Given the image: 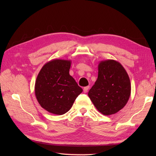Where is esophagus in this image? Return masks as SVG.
<instances>
[{
	"label": "esophagus",
	"mask_w": 156,
	"mask_h": 156,
	"mask_svg": "<svg viewBox=\"0 0 156 156\" xmlns=\"http://www.w3.org/2000/svg\"><path fill=\"white\" fill-rule=\"evenodd\" d=\"M89 89V86H87V87H84L83 91H84V93H87V92L88 91Z\"/></svg>",
	"instance_id": "obj_1"
}]
</instances>
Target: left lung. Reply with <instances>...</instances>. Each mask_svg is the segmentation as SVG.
Returning <instances> with one entry per match:
<instances>
[{"mask_svg":"<svg viewBox=\"0 0 156 156\" xmlns=\"http://www.w3.org/2000/svg\"><path fill=\"white\" fill-rule=\"evenodd\" d=\"M98 68V78L88 96L102 114H114L127 103L131 95L130 79L125 68L116 60H102Z\"/></svg>","mask_w":156,"mask_h":156,"instance_id":"8db88e82","label":"left lung"}]
</instances>
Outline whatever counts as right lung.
Instances as JSON below:
<instances>
[{
  "label": "right lung",
  "instance_id": "1",
  "mask_svg": "<svg viewBox=\"0 0 156 156\" xmlns=\"http://www.w3.org/2000/svg\"><path fill=\"white\" fill-rule=\"evenodd\" d=\"M70 60L54 59L43 65L35 83V95L41 106L56 115L67 113L83 92L72 76Z\"/></svg>",
  "mask_w": 156,
  "mask_h": 156
}]
</instances>
